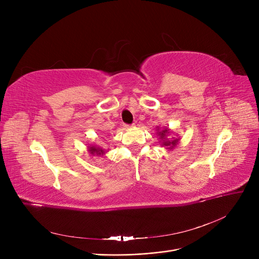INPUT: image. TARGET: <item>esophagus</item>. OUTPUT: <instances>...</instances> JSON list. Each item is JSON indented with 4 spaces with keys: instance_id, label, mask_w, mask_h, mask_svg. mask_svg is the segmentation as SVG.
<instances>
[{
    "instance_id": "1",
    "label": "esophagus",
    "mask_w": 259,
    "mask_h": 259,
    "mask_svg": "<svg viewBox=\"0 0 259 259\" xmlns=\"http://www.w3.org/2000/svg\"><path fill=\"white\" fill-rule=\"evenodd\" d=\"M132 126H133V125H128V124H125V125H124L125 128H131Z\"/></svg>"
}]
</instances>
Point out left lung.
<instances>
[{
    "mask_svg": "<svg viewBox=\"0 0 259 259\" xmlns=\"http://www.w3.org/2000/svg\"><path fill=\"white\" fill-rule=\"evenodd\" d=\"M157 133H158V135L160 137V139L162 140V146L168 147L167 149H173L176 145H178L180 139H173V140H171V141H169V140L166 139L167 134L170 133V130H169L168 128H165L164 130H161V131H159V132H157Z\"/></svg>",
    "mask_w": 259,
    "mask_h": 259,
    "instance_id": "left-lung-1",
    "label": "left lung"
}]
</instances>
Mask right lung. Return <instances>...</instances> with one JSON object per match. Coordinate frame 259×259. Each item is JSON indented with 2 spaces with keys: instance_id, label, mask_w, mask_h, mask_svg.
I'll use <instances>...</instances> for the list:
<instances>
[{
  "instance_id": "1",
  "label": "right lung",
  "mask_w": 259,
  "mask_h": 259,
  "mask_svg": "<svg viewBox=\"0 0 259 259\" xmlns=\"http://www.w3.org/2000/svg\"><path fill=\"white\" fill-rule=\"evenodd\" d=\"M89 152H90V154H92V155H103V154H105V150L104 149H102V148H100V147H97V146H90L89 147Z\"/></svg>"
}]
</instances>
